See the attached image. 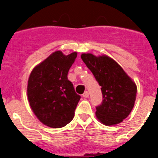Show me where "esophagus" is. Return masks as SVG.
Masks as SVG:
<instances>
[{
    "label": "esophagus",
    "instance_id": "34e87169",
    "mask_svg": "<svg viewBox=\"0 0 158 158\" xmlns=\"http://www.w3.org/2000/svg\"><path fill=\"white\" fill-rule=\"evenodd\" d=\"M89 96V93H88L87 91H85V93H84V94H83L84 98H88Z\"/></svg>",
    "mask_w": 158,
    "mask_h": 158
}]
</instances>
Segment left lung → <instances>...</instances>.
I'll return each mask as SVG.
<instances>
[{"label":"left lung","mask_w":158,"mask_h":158,"mask_svg":"<svg viewBox=\"0 0 158 158\" xmlns=\"http://www.w3.org/2000/svg\"><path fill=\"white\" fill-rule=\"evenodd\" d=\"M81 59L101 86L103 100L96 107V118L107 126L123 122L135 105V83L120 65L106 55L82 54Z\"/></svg>","instance_id":"left-lung-1"}]
</instances>
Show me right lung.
Masks as SVG:
<instances>
[{"instance_id":"add662e5","label":"right lung","mask_w":158,"mask_h":158,"mask_svg":"<svg viewBox=\"0 0 158 158\" xmlns=\"http://www.w3.org/2000/svg\"><path fill=\"white\" fill-rule=\"evenodd\" d=\"M77 52L64 55L55 51L35 67L27 84V97L35 115L47 126L65 127L74 117L81 99L67 75Z\"/></svg>"}]
</instances>
